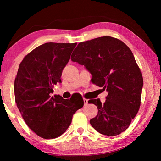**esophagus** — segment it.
<instances>
[{
	"label": "esophagus",
	"mask_w": 161,
	"mask_h": 161,
	"mask_svg": "<svg viewBox=\"0 0 161 161\" xmlns=\"http://www.w3.org/2000/svg\"><path fill=\"white\" fill-rule=\"evenodd\" d=\"M84 105H86L88 104V100H87V99L84 98Z\"/></svg>",
	"instance_id": "1"
}]
</instances>
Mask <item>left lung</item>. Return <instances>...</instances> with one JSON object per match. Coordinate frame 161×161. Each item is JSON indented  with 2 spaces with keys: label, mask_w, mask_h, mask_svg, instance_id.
<instances>
[{
  "label": "left lung",
  "mask_w": 161,
  "mask_h": 161,
  "mask_svg": "<svg viewBox=\"0 0 161 161\" xmlns=\"http://www.w3.org/2000/svg\"><path fill=\"white\" fill-rule=\"evenodd\" d=\"M71 60L84 66L92 75V82L108 92L104 104L100 99L88 102L98 109L91 126L108 136L125 131L139 110L143 86L131 50L122 41L104 36L79 43Z\"/></svg>",
  "instance_id": "left-lung-1"
}]
</instances>
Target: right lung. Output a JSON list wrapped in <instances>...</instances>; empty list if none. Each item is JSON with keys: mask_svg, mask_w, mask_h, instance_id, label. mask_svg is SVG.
<instances>
[{"mask_svg": "<svg viewBox=\"0 0 161 161\" xmlns=\"http://www.w3.org/2000/svg\"><path fill=\"white\" fill-rule=\"evenodd\" d=\"M77 43H46L24 57L14 81L15 101L25 123L40 137H59L70 126L73 115L83 107L81 95L65 100L51 97L54 85L61 83L63 69Z\"/></svg>", "mask_w": 161, "mask_h": 161, "instance_id": "add662e5", "label": "right lung"}]
</instances>
